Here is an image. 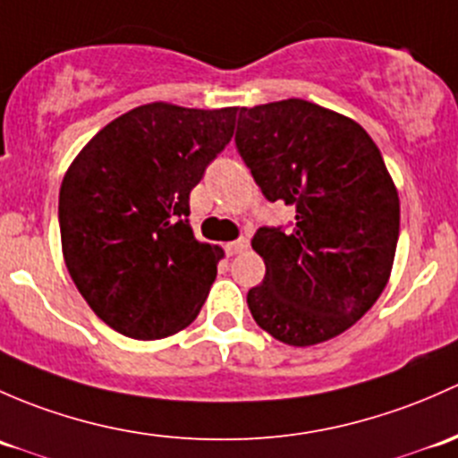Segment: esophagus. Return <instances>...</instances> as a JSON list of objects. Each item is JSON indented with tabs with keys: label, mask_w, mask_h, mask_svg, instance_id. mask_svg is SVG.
Segmentation results:
<instances>
[{
	"label": "esophagus",
	"mask_w": 458,
	"mask_h": 458,
	"mask_svg": "<svg viewBox=\"0 0 458 458\" xmlns=\"http://www.w3.org/2000/svg\"><path fill=\"white\" fill-rule=\"evenodd\" d=\"M249 247V242L244 238H238V240H233V242H227L225 244V251H227V256H235V253H240V251H244V249Z\"/></svg>",
	"instance_id": "obj_1"
}]
</instances>
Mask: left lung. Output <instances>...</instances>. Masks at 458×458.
I'll return each mask as SVG.
<instances>
[{"label":"left lung","mask_w":458,"mask_h":458,"mask_svg":"<svg viewBox=\"0 0 458 458\" xmlns=\"http://www.w3.org/2000/svg\"><path fill=\"white\" fill-rule=\"evenodd\" d=\"M235 148L267 200L295 207L293 229L251 240L267 264L247 293L253 319L289 346L337 337L386 289L397 249L399 196L379 148L304 98L240 107Z\"/></svg>","instance_id":"obj_1"}]
</instances>
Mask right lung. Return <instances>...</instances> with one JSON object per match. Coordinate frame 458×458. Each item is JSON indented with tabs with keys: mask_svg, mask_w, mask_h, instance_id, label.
Returning a JSON list of instances; mask_svg holds the SVG:
<instances>
[{
	"mask_svg": "<svg viewBox=\"0 0 458 458\" xmlns=\"http://www.w3.org/2000/svg\"><path fill=\"white\" fill-rule=\"evenodd\" d=\"M235 116L238 107L148 103L103 127L65 172V267L116 333L160 339L200 313L223 249L194 238L190 194L233 136Z\"/></svg>",
	"mask_w": 458,
	"mask_h": 458,
	"instance_id": "obj_1",
	"label": "right lung"
}]
</instances>
